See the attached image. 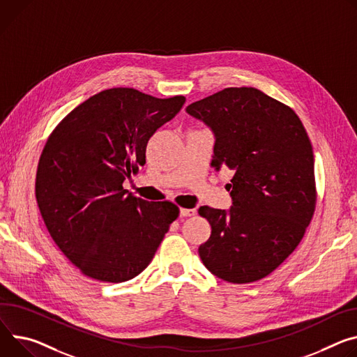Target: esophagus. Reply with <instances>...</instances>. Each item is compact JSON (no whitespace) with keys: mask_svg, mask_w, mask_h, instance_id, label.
<instances>
[{"mask_svg":"<svg viewBox=\"0 0 357 357\" xmlns=\"http://www.w3.org/2000/svg\"><path fill=\"white\" fill-rule=\"evenodd\" d=\"M179 213H181V216H182V218H186V216H195V215H197V209H188V208H181Z\"/></svg>","mask_w":357,"mask_h":357,"instance_id":"obj_1","label":"esophagus"}]
</instances>
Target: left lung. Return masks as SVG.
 Listing matches in <instances>:
<instances>
[{
  "instance_id": "left-lung-1",
  "label": "left lung",
  "mask_w": 357,
  "mask_h": 357,
  "mask_svg": "<svg viewBox=\"0 0 357 357\" xmlns=\"http://www.w3.org/2000/svg\"><path fill=\"white\" fill-rule=\"evenodd\" d=\"M186 112L212 128V167L234 175L229 212L198 211L212 228L199 256L222 280H261L298 248L316 209L306 129L290 107L252 86L225 88L192 102Z\"/></svg>"
}]
</instances>
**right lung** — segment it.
Segmentation results:
<instances>
[{
  "mask_svg": "<svg viewBox=\"0 0 357 357\" xmlns=\"http://www.w3.org/2000/svg\"><path fill=\"white\" fill-rule=\"evenodd\" d=\"M183 102V95L105 89L48 137L37 169V204L52 241L82 275L109 283L135 278L179 216L174 202H148L122 183L145 165L149 138Z\"/></svg>",
  "mask_w": 357,
  "mask_h": 357,
  "instance_id": "add662e5",
  "label": "right lung"
}]
</instances>
